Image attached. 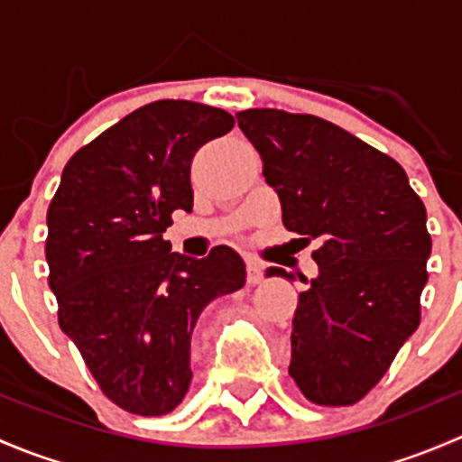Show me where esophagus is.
<instances>
[{
	"label": "esophagus",
	"instance_id": "obj_1",
	"mask_svg": "<svg viewBox=\"0 0 462 462\" xmlns=\"http://www.w3.org/2000/svg\"><path fill=\"white\" fill-rule=\"evenodd\" d=\"M263 282V270L257 261H248V283L250 286H257V283Z\"/></svg>",
	"mask_w": 462,
	"mask_h": 462
}]
</instances>
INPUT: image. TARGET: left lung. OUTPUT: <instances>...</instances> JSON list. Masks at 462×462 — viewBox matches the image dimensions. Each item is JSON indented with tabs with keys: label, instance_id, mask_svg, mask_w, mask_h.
Returning a JSON list of instances; mask_svg holds the SVG:
<instances>
[{
	"label": "left lung",
	"instance_id": "8db88e82",
	"mask_svg": "<svg viewBox=\"0 0 462 462\" xmlns=\"http://www.w3.org/2000/svg\"><path fill=\"white\" fill-rule=\"evenodd\" d=\"M282 201L286 230L319 241V277L300 292L288 374L321 407H348L389 371L420 324L431 236L407 174L337 125L309 114H236ZM291 277L270 268L268 277Z\"/></svg>",
	"mask_w": 462,
	"mask_h": 462
}]
</instances>
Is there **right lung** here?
I'll return each mask as SVG.
<instances>
[{"label": "right lung", "instance_id": "obj_1", "mask_svg": "<svg viewBox=\"0 0 462 462\" xmlns=\"http://www.w3.org/2000/svg\"><path fill=\"white\" fill-rule=\"evenodd\" d=\"M232 127L217 106L149 102L73 153L46 212L60 328L102 393L136 416L179 407L203 309L245 283L227 245L189 259L162 239L174 209L192 212L194 153Z\"/></svg>", "mask_w": 462, "mask_h": 462}]
</instances>
